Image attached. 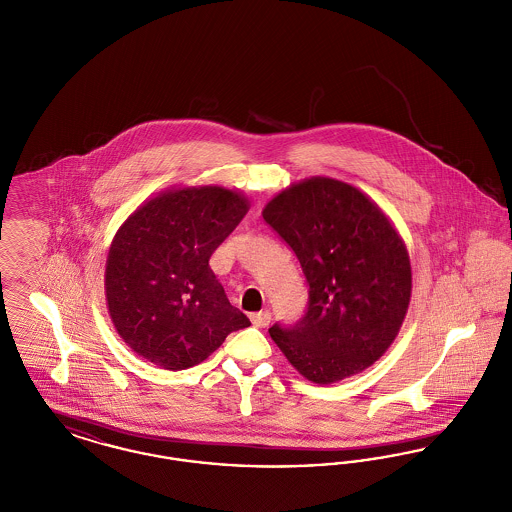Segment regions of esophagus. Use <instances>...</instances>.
<instances>
[{
	"label": "esophagus",
	"mask_w": 512,
	"mask_h": 512,
	"mask_svg": "<svg viewBox=\"0 0 512 512\" xmlns=\"http://www.w3.org/2000/svg\"><path fill=\"white\" fill-rule=\"evenodd\" d=\"M249 318H251L253 326H257V328H265V326L270 324V318H272V315H270V311H259V313H251Z\"/></svg>",
	"instance_id": "esophagus-1"
}]
</instances>
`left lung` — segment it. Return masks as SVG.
<instances>
[{
    "label": "left lung",
    "instance_id": "obj_1",
    "mask_svg": "<svg viewBox=\"0 0 512 512\" xmlns=\"http://www.w3.org/2000/svg\"><path fill=\"white\" fill-rule=\"evenodd\" d=\"M309 286L305 315L276 322L270 338L307 380L332 384L378 361L411 299V263L386 215L357 188L311 178L263 211Z\"/></svg>",
    "mask_w": 512,
    "mask_h": 512
}]
</instances>
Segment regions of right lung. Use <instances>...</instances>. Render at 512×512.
<instances>
[{
  "instance_id": "obj_1",
  "label": "right lung",
  "mask_w": 512,
  "mask_h": 512,
  "mask_svg": "<svg viewBox=\"0 0 512 512\" xmlns=\"http://www.w3.org/2000/svg\"><path fill=\"white\" fill-rule=\"evenodd\" d=\"M245 213L242 195L203 186L157 195L122 224L107 257L105 293L117 332L138 355L184 370L251 324L209 267Z\"/></svg>"
}]
</instances>
